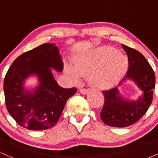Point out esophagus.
<instances>
[{
	"label": "esophagus",
	"mask_w": 158,
	"mask_h": 158,
	"mask_svg": "<svg viewBox=\"0 0 158 158\" xmlns=\"http://www.w3.org/2000/svg\"><path fill=\"white\" fill-rule=\"evenodd\" d=\"M79 91H80V93L81 94H87L88 93V92H89V90H88V89H85V88H83V89H80V90H79Z\"/></svg>",
	"instance_id": "34e87169"
}]
</instances>
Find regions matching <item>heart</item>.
I'll use <instances>...</instances> for the list:
<instances>
[{
	"label": "heart",
	"instance_id": "1",
	"mask_svg": "<svg viewBox=\"0 0 158 158\" xmlns=\"http://www.w3.org/2000/svg\"><path fill=\"white\" fill-rule=\"evenodd\" d=\"M128 59L115 48L103 47L82 54L74 61V68L68 65L67 73L73 81L80 76L89 75V82L94 88L106 89L114 86L126 73Z\"/></svg>",
	"mask_w": 158,
	"mask_h": 158
}]
</instances>
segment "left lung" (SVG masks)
Returning <instances> with one entry per match:
<instances>
[{"mask_svg":"<svg viewBox=\"0 0 158 158\" xmlns=\"http://www.w3.org/2000/svg\"><path fill=\"white\" fill-rule=\"evenodd\" d=\"M128 59V70L123 81L132 80L143 92L136 100L121 95L117 87L103 90L105 102L100 113L103 123L112 127H127L134 124L146 114L152 103L155 76L151 65L140 52L122 44Z\"/></svg>","mask_w":158,"mask_h":158,"instance_id":"left-lung-1","label":"left lung"}]
</instances>
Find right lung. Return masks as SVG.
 <instances>
[{
  "label": "right lung",
  "instance_id": "add662e5",
  "mask_svg": "<svg viewBox=\"0 0 158 158\" xmlns=\"http://www.w3.org/2000/svg\"><path fill=\"white\" fill-rule=\"evenodd\" d=\"M57 46L47 43L21 55L9 68L3 81L9 113L18 124L30 130H45L59 121L65 104L77 89L63 88L54 79L52 69L63 70ZM35 75L40 84L32 91L25 89L27 77Z\"/></svg>",
  "mask_w": 158,
  "mask_h": 158
}]
</instances>
